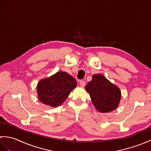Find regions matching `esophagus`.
<instances>
[{"instance_id":"1","label":"esophagus","mask_w":151,"mask_h":151,"mask_svg":"<svg viewBox=\"0 0 151 151\" xmlns=\"http://www.w3.org/2000/svg\"><path fill=\"white\" fill-rule=\"evenodd\" d=\"M79 84H80V85H81V87H84L86 85V82L84 81H81L79 82Z\"/></svg>"}]
</instances>
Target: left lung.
Segmentation results:
<instances>
[{"label": "left lung", "instance_id": "8db88e82", "mask_svg": "<svg viewBox=\"0 0 151 151\" xmlns=\"http://www.w3.org/2000/svg\"><path fill=\"white\" fill-rule=\"evenodd\" d=\"M85 89L89 94L96 110L101 113L114 111L119 104L121 98L120 89L101 74L93 76Z\"/></svg>", "mask_w": 151, "mask_h": 151}]
</instances>
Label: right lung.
Wrapping results in <instances>:
<instances>
[{
  "instance_id": "obj_1",
  "label": "right lung",
  "mask_w": 151,
  "mask_h": 151,
  "mask_svg": "<svg viewBox=\"0 0 151 151\" xmlns=\"http://www.w3.org/2000/svg\"><path fill=\"white\" fill-rule=\"evenodd\" d=\"M76 85V80L71 75L58 71L37 83V97L44 104L56 108L65 101Z\"/></svg>"
}]
</instances>
